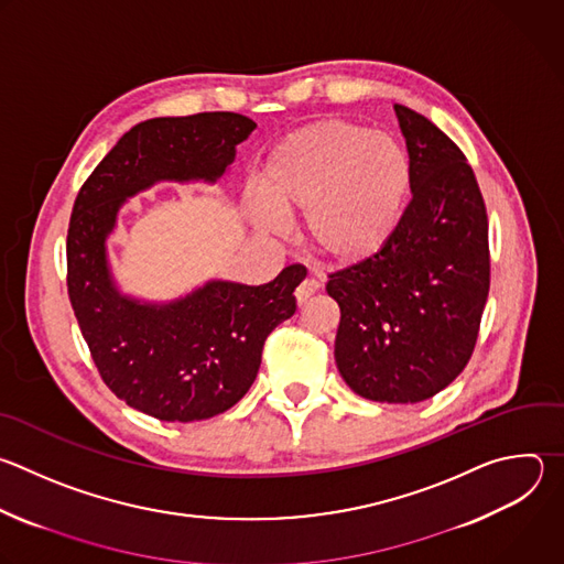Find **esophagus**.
Returning a JSON list of instances; mask_svg holds the SVG:
<instances>
[{
  "label": "esophagus",
  "instance_id": "1",
  "mask_svg": "<svg viewBox=\"0 0 564 564\" xmlns=\"http://www.w3.org/2000/svg\"><path fill=\"white\" fill-rule=\"evenodd\" d=\"M318 288H321V283H318L316 279H305V281L296 288V292H294L296 303H299V305H303L312 294H316V292H318Z\"/></svg>",
  "mask_w": 564,
  "mask_h": 564
}]
</instances>
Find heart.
Listing matches in <instances>:
<instances>
[{
  "mask_svg": "<svg viewBox=\"0 0 564 564\" xmlns=\"http://www.w3.org/2000/svg\"><path fill=\"white\" fill-rule=\"evenodd\" d=\"M410 185L405 148L386 132H369L345 119H325L290 132L274 145L259 174L263 203L283 217L305 215L314 252L340 265L379 254L392 241ZM264 207L250 204L252 221L263 232L279 235L281 221Z\"/></svg>",
  "mask_w": 564,
  "mask_h": 564,
  "instance_id": "b5f03b06",
  "label": "heart"
}]
</instances>
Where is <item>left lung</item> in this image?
Masks as SVG:
<instances>
[{"instance_id":"1","label":"left lung","mask_w":564,"mask_h":564,"mask_svg":"<svg viewBox=\"0 0 564 564\" xmlns=\"http://www.w3.org/2000/svg\"><path fill=\"white\" fill-rule=\"evenodd\" d=\"M408 143L412 202L392 241L329 274L340 307L334 358L377 403H421L471 358L489 294L487 210L460 148L427 117L394 106Z\"/></svg>"}]
</instances>
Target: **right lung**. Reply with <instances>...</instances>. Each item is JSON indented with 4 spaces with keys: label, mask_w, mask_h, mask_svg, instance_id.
Returning <instances> with one entry per match:
<instances>
[{
    "label": "right lung",
    "mask_w": 564,
    "mask_h": 564,
    "mask_svg": "<svg viewBox=\"0 0 564 564\" xmlns=\"http://www.w3.org/2000/svg\"><path fill=\"white\" fill-rule=\"evenodd\" d=\"M257 123L237 112L156 117L130 128L75 199L68 296L104 383L126 405L167 423L224 414L252 388L268 334L296 312L303 265L265 285L208 281L170 303L117 290L106 241L128 197L159 181L217 183Z\"/></svg>",
    "instance_id": "right-lung-1"
}]
</instances>
